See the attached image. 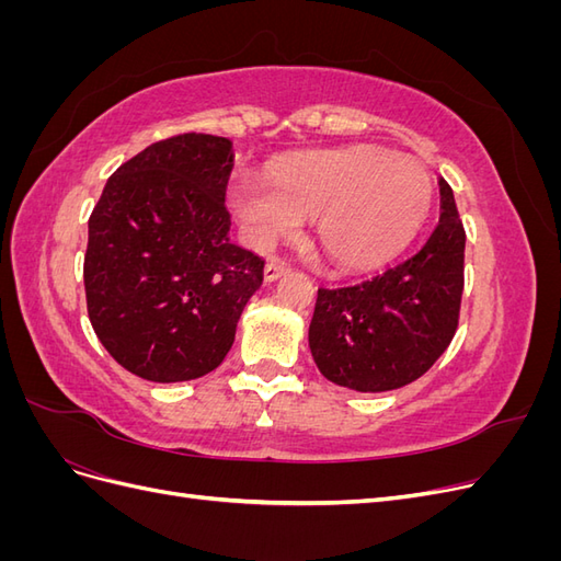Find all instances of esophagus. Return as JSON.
<instances>
[{"label":"esophagus","mask_w":561,"mask_h":561,"mask_svg":"<svg viewBox=\"0 0 561 561\" xmlns=\"http://www.w3.org/2000/svg\"><path fill=\"white\" fill-rule=\"evenodd\" d=\"M283 274H287V264L280 262V260H268L266 266H264V280H276L280 278Z\"/></svg>","instance_id":"obj_1"}]
</instances>
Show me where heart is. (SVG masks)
I'll use <instances>...</instances> for the list:
<instances>
[{
	"mask_svg": "<svg viewBox=\"0 0 561 561\" xmlns=\"http://www.w3.org/2000/svg\"><path fill=\"white\" fill-rule=\"evenodd\" d=\"M431 198L419 159L371 145L307 151L266 178L243 173L229 184V208L250 245L266 250L313 217L320 248L344 268L375 266L398 252L423 225Z\"/></svg>",
	"mask_w": 561,
	"mask_h": 561,
	"instance_id": "b5f03b06",
	"label": "heart"
}]
</instances>
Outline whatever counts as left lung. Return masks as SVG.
I'll list each match as a JSON object with an SVG mask.
<instances>
[{
	"instance_id": "left-lung-1",
	"label": "left lung",
	"mask_w": 561,
	"mask_h": 561,
	"mask_svg": "<svg viewBox=\"0 0 561 561\" xmlns=\"http://www.w3.org/2000/svg\"><path fill=\"white\" fill-rule=\"evenodd\" d=\"M463 252L454 192L439 178V222L426 243L363 283L318 287L309 346L320 375L360 393L426 375L458 328Z\"/></svg>"
}]
</instances>
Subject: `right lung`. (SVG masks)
Listing matches in <instances>:
<instances>
[{
	"label": "right lung",
	"mask_w": 561,
	"mask_h": 561,
	"mask_svg": "<svg viewBox=\"0 0 561 561\" xmlns=\"http://www.w3.org/2000/svg\"><path fill=\"white\" fill-rule=\"evenodd\" d=\"M231 140L184 133L116 168L89 219L83 285L112 358L157 383L208 375L229 353L264 260L229 239Z\"/></svg>",
	"instance_id": "right-lung-1"
}]
</instances>
